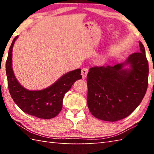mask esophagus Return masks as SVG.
I'll list each match as a JSON object with an SVG mask.
<instances>
[{
  "label": "esophagus",
  "mask_w": 154,
  "mask_h": 154,
  "mask_svg": "<svg viewBox=\"0 0 154 154\" xmlns=\"http://www.w3.org/2000/svg\"><path fill=\"white\" fill-rule=\"evenodd\" d=\"M88 72V69H87V68H83L82 70V78L83 79L86 78Z\"/></svg>",
  "instance_id": "1"
}]
</instances>
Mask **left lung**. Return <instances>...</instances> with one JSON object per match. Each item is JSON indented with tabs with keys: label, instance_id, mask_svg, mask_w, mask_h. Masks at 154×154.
<instances>
[{
	"label": "left lung",
	"instance_id": "1",
	"mask_svg": "<svg viewBox=\"0 0 154 154\" xmlns=\"http://www.w3.org/2000/svg\"><path fill=\"white\" fill-rule=\"evenodd\" d=\"M114 66L90 68L87 75L88 106L95 118L116 122L131 114L141 103L148 85L149 65L145 48ZM128 65L129 68L125 66Z\"/></svg>",
	"mask_w": 154,
	"mask_h": 154
}]
</instances>
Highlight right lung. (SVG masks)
I'll return each mask as SVG.
<instances>
[{"label":"right lung","instance_id":"add662e5","mask_svg":"<svg viewBox=\"0 0 154 154\" xmlns=\"http://www.w3.org/2000/svg\"><path fill=\"white\" fill-rule=\"evenodd\" d=\"M17 37L18 36H15L12 41L6 62V73L10 94L15 104L25 113L38 118H53L62 110L65 94L77 79H82L81 69L66 72L50 86L43 90L26 89L18 82L12 68L13 47Z\"/></svg>","mask_w":154,"mask_h":154}]
</instances>
